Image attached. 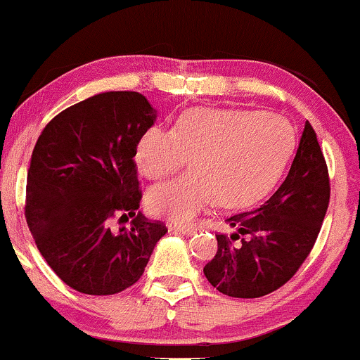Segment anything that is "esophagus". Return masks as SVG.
<instances>
[{"label":"esophagus","instance_id":"1","mask_svg":"<svg viewBox=\"0 0 360 360\" xmlns=\"http://www.w3.org/2000/svg\"><path fill=\"white\" fill-rule=\"evenodd\" d=\"M175 229L176 233H180V234H184V236H192L193 233H195V229L193 228H185V226H175Z\"/></svg>","mask_w":360,"mask_h":360}]
</instances>
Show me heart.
<instances>
[{
    "instance_id": "1",
    "label": "heart",
    "mask_w": 360,
    "mask_h": 360,
    "mask_svg": "<svg viewBox=\"0 0 360 360\" xmlns=\"http://www.w3.org/2000/svg\"><path fill=\"white\" fill-rule=\"evenodd\" d=\"M290 149V131L281 117L236 108H192L172 131L153 127L136 146L139 172L151 180L172 175L191 158L193 175L156 185L149 212L191 223L219 200L246 207L269 193Z\"/></svg>"
}]
</instances>
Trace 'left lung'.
Wrapping results in <instances>:
<instances>
[{
  "mask_svg": "<svg viewBox=\"0 0 360 360\" xmlns=\"http://www.w3.org/2000/svg\"><path fill=\"white\" fill-rule=\"evenodd\" d=\"M328 202V168L316 132L306 120L285 180L255 211L226 219L236 231L229 238L216 234L217 253L204 267V276L231 297L274 292L309 255Z\"/></svg>",
  "mask_w": 360,
  "mask_h": 360,
  "instance_id": "1",
  "label": "left lung"
}]
</instances>
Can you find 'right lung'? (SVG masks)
Masks as SVG:
<instances>
[{"instance_id":"obj_1","label":"right lung","mask_w":360,"mask_h":360,"mask_svg":"<svg viewBox=\"0 0 360 360\" xmlns=\"http://www.w3.org/2000/svg\"><path fill=\"white\" fill-rule=\"evenodd\" d=\"M156 117L141 93L107 91L63 110L39 136L27 176V224L49 267L78 292L131 288L168 231L136 214V146ZM117 215L132 217L131 228L114 229Z\"/></svg>"}]
</instances>
